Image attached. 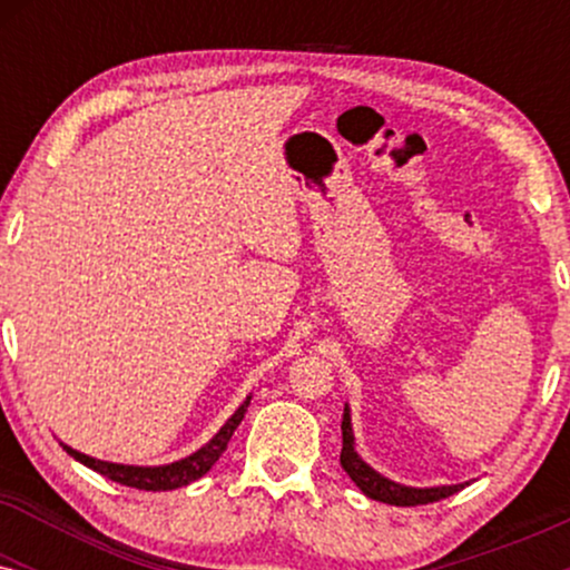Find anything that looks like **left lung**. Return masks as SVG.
<instances>
[{
	"mask_svg": "<svg viewBox=\"0 0 570 570\" xmlns=\"http://www.w3.org/2000/svg\"><path fill=\"white\" fill-rule=\"evenodd\" d=\"M340 429H343V453H340V463H343V469L348 472L351 480L356 482V488L362 490L364 495H370V499L391 503V507H417V503H434L440 499H448V495L458 493V490H463V485H466V482H461V485H440V488L399 485V482L389 480V476L377 474L375 469H372L370 463H364L362 455L356 453V448H353L348 404H345Z\"/></svg>",
	"mask_w": 570,
	"mask_h": 570,
	"instance_id": "left-lung-1",
	"label": "left lung"
}]
</instances>
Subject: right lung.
I'll use <instances>...</instances> for the list:
<instances>
[{"instance_id": "right-lung-1", "label": "right lung", "mask_w": 570, "mask_h": 570, "mask_svg": "<svg viewBox=\"0 0 570 570\" xmlns=\"http://www.w3.org/2000/svg\"><path fill=\"white\" fill-rule=\"evenodd\" d=\"M248 402L252 396H246V402L240 404L238 410L227 417V423L222 426L217 434L212 436L200 450H195L193 455L181 458V461L166 463V466H126V463H112V461H98V458H90L80 453V450H71L69 444H63V450L75 458V461L85 463L88 469L94 472L109 476L112 482H120L126 488H136V490H176V488H185L189 482L200 480L214 463L219 461V455L225 453L227 442H230L233 431L238 429V423L244 421Z\"/></svg>"}]
</instances>
